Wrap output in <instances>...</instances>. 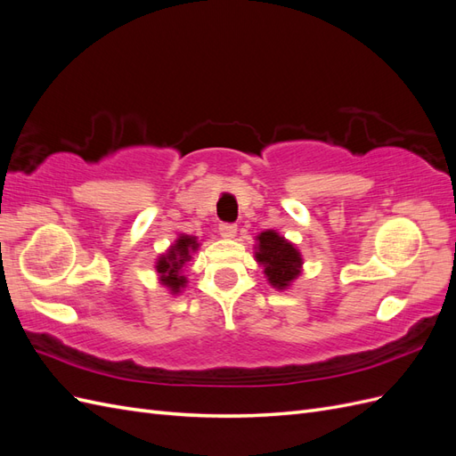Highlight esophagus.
Returning <instances> with one entry per match:
<instances>
[{
  "label": "esophagus",
  "instance_id": "34e87169",
  "mask_svg": "<svg viewBox=\"0 0 456 456\" xmlns=\"http://www.w3.org/2000/svg\"><path fill=\"white\" fill-rule=\"evenodd\" d=\"M218 232H220V236L223 238H226V240H232V238H236V233H238V226L236 224H220L218 226Z\"/></svg>",
  "mask_w": 456,
  "mask_h": 456
}]
</instances>
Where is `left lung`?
Masks as SVG:
<instances>
[{
  "mask_svg": "<svg viewBox=\"0 0 456 456\" xmlns=\"http://www.w3.org/2000/svg\"><path fill=\"white\" fill-rule=\"evenodd\" d=\"M255 240V260L262 266L268 283L278 291H285L302 273L305 260L300 251L275 230L260 232Z\"/></svg>",
  "mask_w": 456,
  "mask_h": 456,
  "instance_id": "8db88e82",
  "label": "left lung"
}]
</instances>
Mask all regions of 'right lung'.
<instances>
[{"label":"right lung","instance_id":"right-lung-1","mask_svg":"<svg viewBox=\"0 0 456 456\" xmlns=\"http://www.w3.org/2000/svg\"><path fill=\"white\" fill-rule=\"evenodd\" d=\"M200 241L196 236H188V233H178L175 243L169 245V249L156 260V273L158 281L163 285L171 295H181L188 283L184 275V268L188 262L200 249Z\"/></svg>","mask_w":456,"mask_h":456}]
</instances>
